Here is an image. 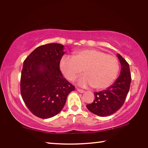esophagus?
<instances>
[{
	"instance_id": "1",
	"label": "esophagus",
	"mask_w": 148,
	"mask_h": 148,
	"mask_svg": "<svg viewBox=\"0 0 148 148\" xmlns=\"http://www.w3.org/2000/svg\"><path fill=\"white\" fill-rule=\"evenodd\" d=\"M77 92H80V93H84V90H82V89H79V88H77Z\"/></svg>"
}]
</instances>
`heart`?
Here are the masks:
<instances>
[{"mask_svg":"<svg viewBox=\"0 0 148 148\" xmlns=\"http://www.w3.org/2000/svg\"><path fill=\"white\" fill-rule=\"evenodd\" d=\"M60 69L69 81L75 79L84 71L86 75L79 79L78 84L103 90L108 88L116 80L119 71V62L115 56L100 50L86 49L76 52L73 57H62Z\"/></svg>","mask_w":148,"mask_h":148,"instance_id":"heart-1","label":"heart"}]
</instances>
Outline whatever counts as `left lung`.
Here are the masks:
<instances>
[{
	"mask_svg": "<svg viewBox=\"0 0 148 148\" xmlns=\"http://www.w3.org/2000/svg\"><path fill=\"white\" fill-rule=\"evenodd\" d=\"M117 56L121 64L118 79L106 90L94 92V102L86 105L91 112L98 116H109L119 110L124 104L130 88L131 77L128 62L119 54Z\"/></svg>",
	"mask_w": 148,
	"mask_h": 148,
	"instance_id": "8db88e82",
	"label": "left lung"
}]
</instances>
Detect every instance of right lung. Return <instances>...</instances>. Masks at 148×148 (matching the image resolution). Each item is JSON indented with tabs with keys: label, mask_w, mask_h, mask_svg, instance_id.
<instances>
[{
	"label": "right lung",
	"mask_w": 148,
	"mask_h": 148,
	"mask_svg": "<svg viewBox=\"0 0 148 148\" xmlns=\"http://www.w3.org/2000/svg\"><path fill=\"white\" fill-rule=\"evenodd\" d=\"M64 46L51 43L36 48L23 62L20 89L32 114L49 119L59 113L75 86L63 77L60 61Z\"/></svg>",
	"instance_id": "1"
}]
</instances>
